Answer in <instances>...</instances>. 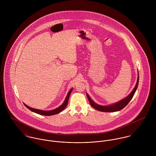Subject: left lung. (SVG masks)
Segmentation results:
<instances>
[{"instance_id": "8db88e82", "label": "left lung", "mask_w": 156, "mask_h": 156, "mask_svg": "<svg viewBox=\"0 0 156 156\" xmlns=\"http://www.w3.org/2000/svg\"><path fill=\"white\" fill-rule=\"evenodd\" d=\"M138 83H139V74H138V77H137V82L136 84L133 89V90L131 92V93L127 96L126 98H124V99L120 100L119 101L115 103V104H112L111 105H109V106H101L99 105L97 103H95L89 96V95L88 94H87L88 100H89V103L90 104V105L96 110L99 111L101 112H117L122 109L124 108H125L127 104L130 101V100H132V98L133 97L134 94L136 90V89L138 87Z\"/></svg>"}]
</instances>
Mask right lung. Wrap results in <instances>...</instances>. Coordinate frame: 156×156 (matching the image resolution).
I'll list each match as a JSON object with an SVG mask.
<instances>
[{"label":"right lung","mask_w":156,"mask_h":156,"mask_svg":"<svg viewBox=\"0 0 156 156\" xmlns=\"http://www.w3.org/2000/svg\"><path fill=\"white\" fill-rule=\"evenodd\" d=\"M73 90V88L70 89L67 94V97L66 98V100L65 101H64V103H62V105H61L59 107L57 108L56 109H53V110H51V111H42V110H39V109H34V108H32L28 106H27L26 104L23 103L24 105L27 108L29 109V110H30L31 111L33 112H35L36 113H38V114H40V115H45V116H50V115H56L57 113H60L66 107H67V104H68V99H69V95L71 93V91Z\"/></svg>","instance_id":"right-lung-1"}]
</instances>
